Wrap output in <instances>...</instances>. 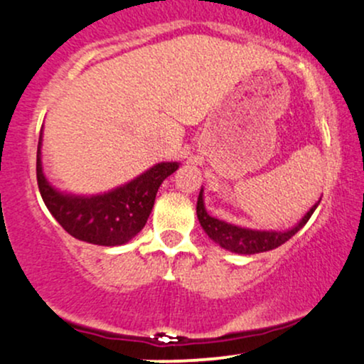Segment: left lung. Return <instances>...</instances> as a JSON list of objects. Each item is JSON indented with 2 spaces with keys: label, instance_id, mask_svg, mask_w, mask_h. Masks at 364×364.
<instances>
[{
  "label": "left lung",
  "instance_id": "1",
  "mask_svg": "<svg viewBox=\"0 0 364 364\" xmlns=\"http://www.w3.org/2000/svg\"><path fill=\"white\" fill-rule=\"evenodd\" d=\"M321 202V198L311 207L309 210L304 214V218L297 223V225L289 228V230H252V228H243L231 225V223L223 221V219L214 218L207 213L205 203H203V188L200 190L197 200V218L200 221V226L207 233V237L210 240L218 243L223 249L230 250L235 254H259V252H267V250H273L277 247L283 245L287 240L294 237L302 226L309 221V218L313 215L316 207Z\"/></svg>",
  "mask_w": 364,
  "mask_h": 364
}]
</instances>
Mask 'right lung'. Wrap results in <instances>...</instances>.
Returning <instances> with one entry per match:
<instances>
[{"mask_svg":"<svg viewBox=\"0 0 364 364\" xmlns=\"http://www.w3.org/2000/svg\"><path fill=\"white\" fill-rule=\"evenodd\" d=\"M41 146L43 129L36 174L45 205L67 233L93 245H124L136 237L146 225L159 186L179 167V162H159L117 188L95 195H75L55 188L48 181L43 171Z\"/></svg>","mask_w":364,"mask_h":364,"instance_id":"add662e5","label":"right lung"}]
</instances>
